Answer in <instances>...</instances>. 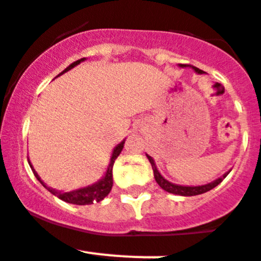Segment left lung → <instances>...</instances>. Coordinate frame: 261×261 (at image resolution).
I'll return each instance as SVG.
<instances>
[{
  "mask_svg": "<svg viewBox=\"0 0 261 261\" xmlns=\"http://www.w3.org/2000/svg\"><path fill=\"white\" fill-rule=\"evenodd\" d=\"M180 67H192L194 69V71L197 72V73L202 74L203 71L202 69H199V68L197 67H193V65H188V64H180ZM147 158H148L149 163H151V165H152V169H153V176H155V180L156 182L159 184V187L162 188V189H164L165 192H168V193H173V194H178V196H197V194H202V193H206V192H209V190H212L213 188H215L218 184H221L222 181H223V178L226 177L228 174V171L227 173H225L223 176H221L219 178H217V180L212 181V182H209V184H205V185H198V187H182V185H177V184H173V182H169L168 180H165L164 177H163L162 174H160V172L158 171V168H156L155 165V162H153V159L151 158L149 155H147Z\"/></svg>",
  "mask_w": 261,
  "mask_h": 261,
  "instance_id": "1",
  "label": "left lung"
}]
</instances>
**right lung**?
Instances as JSON below:
<instances>
[{
  "label": "right lung",
  "mask_w": 261,
  "mask_h": 261,
  "mask_svg": "<svg viewBox=\"0 0 261 261\" xmlns=\"http://www.w3.org/2000/svg\"><path fill=\"white\" fill-rule=\"evenodd\" d=\"M84 60H85V58L80 59V60H77V62H74V63H72V64L69 65V67L65 68L64 71H63L60 74L68 72L69 69H72L73 67H76L77 64H80L81 62H84ZM60 74H58V76H60ZM123 144H124V140H122L121 143L118 144V146L114 148L112 159H110V163H109L108 171H106L105 176H103L101 180L97 181L96 184L89 185V187H85V188H80V189H77V190H72V192H59V190L48 188L46 184H44V182H43L42 180H40L39 174L36 173L35 169L33 168V165H31L30 160H29V164H30L31 169H33L34 174H35V177L38 178V181H39L43 187L47 188V189H48L49 192L54 194V196H56L58 198L63 199V201H65V202H68V203H73V205H90V203H93V202H99V201H102V199L105 198L109 193H110V190H112V188H113V165H114L115 159L119 156L121 151L123 149Z\"/></svg>",
  "instance_id": "add662e5"
}]
</instances>
